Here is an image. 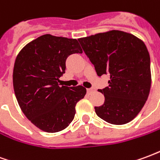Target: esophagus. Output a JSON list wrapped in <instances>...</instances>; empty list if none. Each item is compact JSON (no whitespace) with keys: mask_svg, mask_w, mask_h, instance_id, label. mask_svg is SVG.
Listing matches in <instances>:
<instances>
[{"mask_svg":"<svg viewBox=\"0 0 160 160\" xmlns=\"http://www.w3.org/2000/svg\"><path fill=\"white\" fill-rule=\"evenodd\" d=\"M87 93L90 94L91 92H93V88H87Z\"/></svg>","mask_w":160,"mask_h":160,"instance_id":"1","label":"esophagus"}]
</instances>
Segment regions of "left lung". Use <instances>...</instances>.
I'll list each match as a JSON object with an SVG mask.
<instances>
[{"instance_id":"left-lung-1","label":"left lung","mask_w":160,"mask_h":160,"mask_svg":"<svg viewBox=\"0 0 160 160\" xmlns=\"http://www.w3.org/2000/svg\"><path fill=\"white\" fill-rule=\"evenodd\" d=\"M78 41L98 75L111 76L109 86L98 90L104 103L95 107L98 117L116 125L129 122L144 106L151 88L150 56L144 42L117 30Z\"/></svg>"}]
</instances>
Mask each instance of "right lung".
Returning <instances> with one entry per match:
<instances>
[{
    "mask_svg": "<svg viewBox=\"0 0 160 160\" xmlns=\"http://www.w3.org/2000/svg\"><path fill=\"white\" fill-rule=\"evenodd\" d=\"M82 53L76 39L45 34L27 43L16 57L12 84L23 113L41 130L56 133L73 120L82 86L60 87L68 56Z\"/></svg>",
    "mask_w": 160,
    "mask_h": 160,
    "instance_id": "add662e5",
    "label": "right lung"
}]
</instances>
